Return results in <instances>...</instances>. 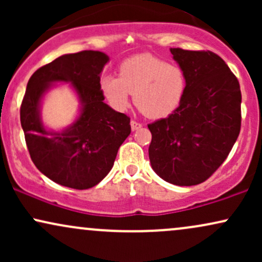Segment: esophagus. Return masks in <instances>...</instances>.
Instances as JSON below:
<instances>
[{"mask_svg":"<svg viewBox=\"0 0 262 262\" xmlns=\"http://www.w3.org/2000/svg\"><path fill=\"white\" fill-rule=\"evenodd\" d=\"M130 128H132V130L135 132V130H138V129L141 128V124H140V123L135 122V121H132L130 122Z\"/></svg>","mask_w":262,"mask_h":262,"instance_id":"34e87169","label":"esophagus"}]
</instances>
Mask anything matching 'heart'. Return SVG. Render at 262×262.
I'll return each mask as SVG.
<instances>
[{"label":"heart","instance_id":"heart-1","mask_svg":"<svg viewBox=\"0 0 262 262\" xmlns=\"http://www.w3.org/2000/svg\"><path fill=\"white\" fill-rule=\"evenodd\" d=\"M101 89L114 110L125 111L134 102L151 119L170 116L186 92V75L179 65L149 55L132 56L122 62L119 76L104 75Z\"/></svg>","mask_w":262,"mask_h":262}]
</instances>
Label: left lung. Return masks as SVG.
<instances>
[{"mask_svg": "<svg viewBox=\"0 0 262 262\" xmlns=\"http://www.w3.org/2000/svg\"><path fill=\"white\" fill-rule=\"evenodd\" d=\"M186 75L180 106L148 125L149 159L166 182L194 186L206 181L223 164L242 125L239 81L224 60L212 52L171 48Z\"/></svg>", "mask_w": 262, "mask_h": 262, "instance_id": "left-lung-1", "label": "left lung"}]
</instances>
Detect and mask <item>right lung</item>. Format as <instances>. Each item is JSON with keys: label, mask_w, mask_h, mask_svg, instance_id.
Wrapping results in <instances>:
<instances>
[{"label": "right lung", "mask_w": 262, "mask_h": 262, "mask_svg": "<svg viewBox=\"0 0 262 262\" xmlns=\"http://www.w3.org/2000/svg\"><path fill=\"white\" fill-rule=\"evenodd\" d=\"M107 54L85 50L65 54L38 69L28 81L20 106V124L37 169L52 181L75 189L100 183L112 170L117 152L130 134V119L104 103L101 74ZM69 83L79 101L71 125L49 128L41 117L45 96Z\"/></svg>", "instance_id": "right-lung-1"}]
</instances>
